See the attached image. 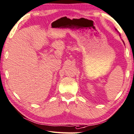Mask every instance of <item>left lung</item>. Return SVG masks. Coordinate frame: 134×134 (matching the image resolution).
<instances>
[{"mask_svg":"<svg viewBox=\"0 0 134 134\" xmlns=\"http://www.w3.org/2000/svg\"><path fill=\"white\" fill-rule=\"evenodd\" d=\"M116 31H117V29H116Z\"/></svg>","mask_w":134,"mask_h":134,"instance_id":"left-lung-1","label":"left lung"}]
</instances>
